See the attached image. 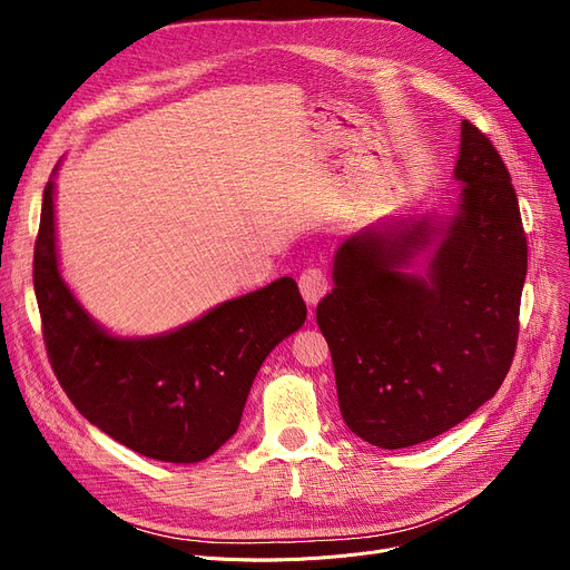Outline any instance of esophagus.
I'll list each match as a JSON object with an SVG mask.
<instances>
[{
    "label": "esophagus",
    "instance_id": "34e87169",
    "mask_svg": "<svg viewBox=\"0 0 570 570\" xmlns=\"http://www.w3.org/2000/svg\"><path fill=\"white\" fill-rule=\"evenodd\" d=\"M301 293L305 297V303L309 307H314L321 301V297L327 293V277L316 267L305 269V273L301 275Z\"/></svg>",
    "mask_w": 570,
    "mask_h": 570
}]
</instances>
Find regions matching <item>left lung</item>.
Here are the masks:
<instances>
[{"mask_svg":"<svg viewBox=\"0 0 570 570\" xmlns=\"http://www.w3.org/2000/svg\"><path fill=\"white\" fill-rule=\"evenodd\" d=\"M453 213L387 215L335 254L316 321L340 411L363 441L434 439L494 397L513 363L527 237L492 142L466 119Z\"/></svg>","mask_w":570,"mask_h":570,"instance_id":"obj_1","label":"left lung"}]
</instances>
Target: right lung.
<instances>
[{"instance_id": "add662e5", "label": "right lung", "mask_w": 570, "mask_h": 570, "mask_svg": "<svg viewBox=\"0 0 570 570\" xmlns=\"http://www.w3.org/2000/svg\"><path fill=\"white\" fill-rule=\"evenodd\" d=\"M59 164L43 189L35 247V291L57 381L89 423L131 451L173 464L207 460L237 432L269 351L303 327L301 291L282 277L159 335L108 331L59 267Z\"/></svg>"}]
</instances>
